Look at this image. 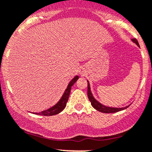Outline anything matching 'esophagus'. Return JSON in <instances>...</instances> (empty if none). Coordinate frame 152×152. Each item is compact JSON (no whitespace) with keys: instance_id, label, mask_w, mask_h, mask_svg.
Segmentation results:
<instances>
[{"instance_id":"esophagus-1","label":"esophagus","mask_w":152,"mask_h":152,"mask_svg":"<svg viewBox=\"0 0 152 152\" xmlns=\"http://www.w3.org/2000/svg\"><path fill=\"white\" fill-rule=\"evenodd\" d=\"M81 73H82V72H81ZM81 74H82V73H81Z\"/></svg>"}]
</instances>
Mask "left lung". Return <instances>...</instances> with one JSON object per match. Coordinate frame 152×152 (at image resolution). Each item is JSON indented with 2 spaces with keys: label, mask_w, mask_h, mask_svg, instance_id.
Returning a JSON list of instances; mask_svg holds the SVG:
<instances>
[{
  "label": "left lung",
  "mask_w": 152,
  "mask_h": 152,
  "mask_svg": "<svg viewBox=\"0 0 152 152\" xmlns=\"http://www.w3.org/2000/svg\"><path fill=\"white\" fill-rule=\"evenodd\" d=\"M132 41H133L134 43H136L137 45L139 46V43H138L137 40L136 39H132ZM88 99H89L90 102H91V105L96 109V110H99L100 112H102V113H116V112H118L120 110H124V109L127 108L129 106L125 107H107V106H104L103 104H102L101 103H99V102H97L95 99L94 98L92 94H91V89H90V85L88 82Z\"/></svg>",
  "instance_id": "left-lung-1"
}]
</instances>
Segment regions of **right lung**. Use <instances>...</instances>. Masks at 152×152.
Returning <instances> with one entry per match:
<instances>
[{
    "mask_svg": "<svg viewBox=\"0 0 152 152\" xmlns=\"http://www.w3.org/2000/svg\"><path fill=\"white\" fill-rule=\"evenodd\" d=\"M78 79H79V76H75L71 81H70V82L69 83L67 89H66L65 91H64V94H63L61 99H60L59 102H58L56 104H55L53 107H50V108L48 109V110L40 112V113H36V114H39V115H42V116H53V115H56V114H58V113L62 111V110L64 109V107H66V104H67V100H68V98H69V95H70V90H71V87L73 86V84L77 81Z\"/></svg>",
    "mask_w": 152,
    "mask_h": 152,
    "instance_id": "right-lung-1",
    "label": "right lung"
}]
</instances>
